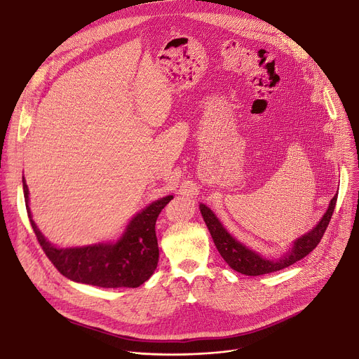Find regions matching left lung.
I'll return each mask as SVG.
<instances>
[{
    "label": "left lung",
    "instance_id": "1",
    "mask_svg": "<svg viewBox=\"0 0 359 359\" xmlns=\"http://www.w3.org/2000/svg\"><path fill=\"white\" fill-rule=\"evenodd\" d=\"M337 198L338 194H335L332 198L328 206V210L325 212V215L322 216V219L318 222V224L313 227V229L293 242L292 248L278 260L266 259L264 256H260L257 252L246 248L243 243L236 241L229 232L224 229L223 224L216 217V215L206 205L201 203L199 208H201L203 220L212 235V239L220 256L224 259V262L239 273H243L248 276H257V275H265V273H271V272H276L283 268H287L295 262H298V260H301L302 257H305L308 253H311L320 242L325 231H327L337 205Z\"/></svg>",
    "mask_w": 359,
    "mask_h": 359
}]
</instances>
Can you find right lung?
<instances>
[{
  "label": "right lung",
  "instance_id": "obj_1",
  "mask_svg": "<svg viewBox=\"0 0 359 359\" xmlns=\"http://www.w3.org/2000/svg\"><path fill=\"white\" fill-rule=\"evenodd\" d=\"M22 189L32 231L44 253L62 276L100 287H137L153 275L158 260L156 220L173 196L161 198L137 213L116 243L62 249L53 246L32 220L24 177Z\"/></svg>",
  "mask_w": 359,
  "mask_h": 359
}]
</instances>
